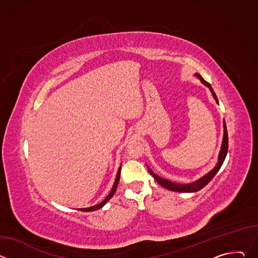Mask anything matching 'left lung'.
<instances>
[{
	"label": "left lung",
	"instance_id": "obj_1",
	"mask_svg": "<svg viewBox=\"0 0 258 258\" xmlns=\"http://www.w3.org/2000/svg\"><path fill=\"white\" fill-rule=\"evenodd\" d=\"M195 76L201 81V83L203 85H205L206 87L209 88L213 98L215 99L216 103H218V100H217V97L215 95V93L213 92V89L211 88L210 84H208L206 81L203 80V78L198 75V73H195ZM228 148H229V139H228V132H227V126H226V122L224 121V139H223V144H222V148H220V151H219V155H218V161L216 163V165L214 166V168L212 170H210L208 173H206L204 176L200 177L199 179L193 181V182H190V183H176V182H173V181H170L168 179H165L157 174H155L149 167H148V170L150 172V174L156 179V181L159 183V185H161L163 188L167 189V190H170V191H174V192H181V193H192V192H197L199 190H201L202 188H204L207 183L213 178V176L217 173V171L219 170V168L222 167L225 159H226V156H227V153H228Z\"/></svg>",
	"mask_w": 258,
	"mask_h": 258
}]
</instances>
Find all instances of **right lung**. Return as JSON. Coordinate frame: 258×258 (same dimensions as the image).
Returning a JSON list of instances; mask_svg holds the SVG:
<instances>
[{"label": "right lung", "mask_w": 258, "mask_h": 258, "mask_svg": "<svg viewBox=\"0 0 258 258\" xmlns=\"http://www.w3.org/2000/svg\"><path fill=\"white\" fill-rule=\"evenodd\" d=\"M120 170H121V167H119L118 168V170H117V174H116V178H115V181H114V185H113V187H112V189H111V191H110V193L108 194V196L101 202V203H99V204H97V205H94V206H91V207H88V208H80L79 210H81V211H94V210H98V209H100V208H102L110 199L112 198V196L114 195V193H115V191H116V188H117V186H118V181H119V178H120Z\"/></svg>", "instance_id": "add662e5"}]
</instances>
